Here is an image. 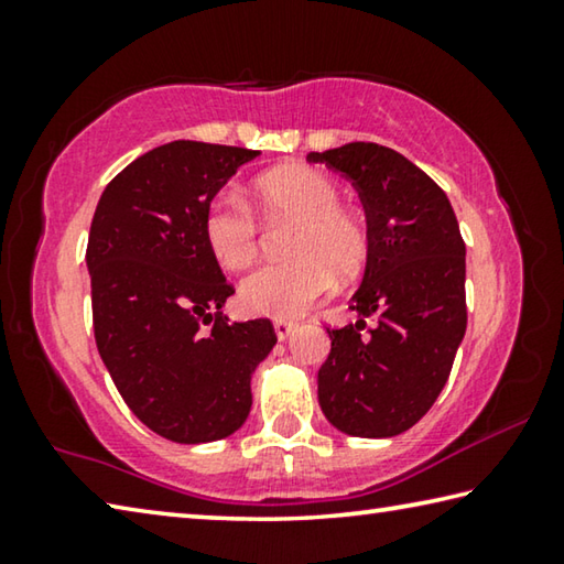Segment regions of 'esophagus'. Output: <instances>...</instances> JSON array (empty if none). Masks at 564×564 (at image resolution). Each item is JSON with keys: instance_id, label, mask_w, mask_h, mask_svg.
I'll return each mask as SVG.
<instances>
[{"instance_id": "34e87169", "label": "esophagus", "mask_w": 564, "mask_h": 564, "mask_svg": "<svg viewBox=\"0 0 564 564\" xmlns=\"http://www.w3.org/2000/svg\"><path fill=\"white\" fill-rule=\"evenodd\" d=\"M273 330H275V336H279V340H289L293 336V330H295V323L275 321L273 323Z\"/></svg>"}]
</instances>
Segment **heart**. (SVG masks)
I'll return each instance as SVG.
<instances>
[{
  "label": "heart",
  "instance_id": "b5f03b06",
  "mask_svg": "<svg viewBox=\"0 0 564 564\" xmlns=\"http://www.w3.org/2000/svg\"><path fill=\"white\" fill-rule=\"evenodd\" d=\"M253 198L265 216L299 218L293 228L291 261L261 265L241 283V303L253 316L293 321L323 299L338 279L362 271L370 234L362 218L340 206L343 191L313 166H279L253 181ZM208 253L228 271H241L259 253V221L241 198L218 194L204 212Z\"/></svg>",
  "mask_w": 564,
  "mask_h": 564
}]
</instances>
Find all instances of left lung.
Wrapping results in <instances>:
<instances>
[{"instance_id": "1", "label": "left lung", "mask_w": 564, "mask_h": 564, "mask_svg": "<svg viewBox=\"0 0 564 564\" xmlns=\"http://www.w3.org/2000/svg\"><path fill=\"white\" fill-rule=\"evenodd\" d=\"M308 161L352 181L370 234L366 273L350 299L358 321L328 328L318 403L340 433L393 437L431 410L465 336L460 226L445 191L393 149L352 141L311 151Z\"/></svg>"}]
</instances>
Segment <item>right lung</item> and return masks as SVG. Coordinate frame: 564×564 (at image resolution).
I'll return each instance as SVG.
<instances>
[{
  "label": "right lung",
  "instance_id": "add662e5",
  "mask_svg": "<svg viewBox=\"0 0 564 564\" xmlns=\"http://www.w3.org/2000/svg\"><path fill=\"white\" fill-rule=\"evenodd\" d=\"M241 147L171 141L109 181L91 218L94 338L113 386L141 423L174 443L236 433L251 376L275 346L271 321L228 323L234 295L204 241V212Z\"/></svg>",
  "mask_w": 564,
  "mask_h": 564
}]
</instances>
